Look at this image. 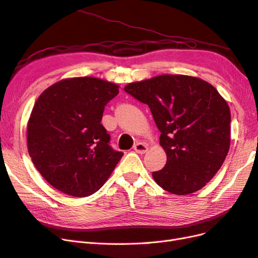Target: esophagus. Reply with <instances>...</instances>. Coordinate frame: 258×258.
Masks as SVG:
<instances>
[{
	"instance_id": "esophagus-1",
	"label": "esophagus",
	"mask_w": 258,
	"mask_h": 258,
	"mask_svg": "<svg viewBox=\"0 0 258 258\" xmlns=\"http://www.w3.org/2000/svg\"><path fill=\"white\" fill-rule=\"evenodd\" d=\"M134 150H135L137 153H139V154H145V153L148 151V147H147L146 144H144V143H142V142H139V143H137V144L135 145Z\"/></svg>"
}]
</instances>
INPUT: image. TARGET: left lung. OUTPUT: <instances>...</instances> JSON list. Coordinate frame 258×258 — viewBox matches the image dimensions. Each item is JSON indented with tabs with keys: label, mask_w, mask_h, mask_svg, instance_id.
I'll return each instance as SVG.
<instances>
[{
	"label": "left lung",
	"mask_w": 258,
	"mask_h": 258,
	"mask_svg": "<svg viewBox=\"0 0 258 258\" xmlns=\"http://www.w3.org/2000/svg\"><path fill=\"white\" fill-rule=\"evenodd\" d=\"M124 91L150 107L161 132L167 163L153 172L163 189L190 195L212 178L230 146V110L208 82L189 75L163 74L129 83Z\"/></svg>",
	"instance_id": "left-lung-1"
}]
</instances>
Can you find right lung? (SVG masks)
Here are the masks:
<instances>
[{
	"instance_id": "obj_1",
	"label": "right lung",
	"mask_w": 258,
	"mask_h": 258,
	"mask_svg": "<svg viewBox=\"0 0 258 258\" xmlns=\"http://www.w3.org/2000/svg\"><path fill=\"white\" fill-rule=\"evenodd\" d=\"M119 86L97 77L61 80L45 89L31 112L28 152L41 175L73 197L98 191L122 157L101 123Z\"/></svg>"
}]
</instances>
